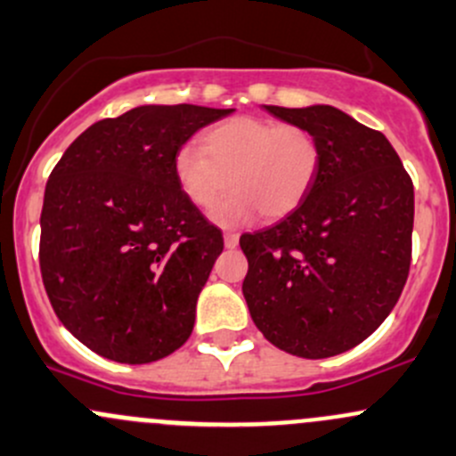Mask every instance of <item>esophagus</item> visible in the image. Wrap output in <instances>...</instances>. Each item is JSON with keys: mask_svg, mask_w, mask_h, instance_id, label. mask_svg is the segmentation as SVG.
<instances>
[{"mask_svg": "<svg viewBox=\"0 0 456 456\" xmlns=\"http://www.w3.org/2000/svg\"><path fill=\"white\" fill-rule=\"evenodd\" d=\"M238 242H240V236H238V233H233V232H224V247H227V248H236V247H238Z\"/></svg>", "mask_w": 456, "mask_h": 456, "instance_id": "obj_1", "label": "esophagus"}]
</instances>
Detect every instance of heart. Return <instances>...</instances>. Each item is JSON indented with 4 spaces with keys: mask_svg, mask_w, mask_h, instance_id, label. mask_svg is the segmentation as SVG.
<instances>
[{
    "mask_svg": "<svg viewBox=\"0 0 456 456\" xmlns=\"http://www.w3.org/2000/svg\"><path fill=\"white\" fill-rule=\"evenodd\" d=\"M322 168V144L303 125L257 117L220 121L201 136V149L183 147L175 158V177L194 208L212 209L214 223L233 227L262 214L279 220L312 192Z\"/></svg>",
    "mask_w": 456,
    "mask_h": 456,
    "instance_id": "obj_1",
    "label": "heart"
}]
</instances>
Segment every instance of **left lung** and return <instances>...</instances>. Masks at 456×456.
I'll return each instance as SVG.
<instances>
[{"label":"left lung","mask_w":456,"mask_h":456,"mask_svg":"<svg viewBox=\"0 0 456 456\" xmlns=\"http://www.w3.org/2000/svg\"><path fill=\"white\" fill-rule=\"evenodd\" d=\"M322 144L307 199L244 233L242 294L255 327L289 354L324 359L362 344L398 303L411 264L413 183L389 140L333 106H264Z\"/></svg>","instance_id":"1"}]
</instances>
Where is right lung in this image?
I'll return each instance as SVG.
<instances>
[{
    "label": "right lung",
    "mask_w": 456,
    "mask_h": 456,
    "mask_svg": "<svg viewBox=\"0 0 456 456\" xmlns=\"http://www.w3.org/2000/svg\"><path fill=\"white\" fill-rule=\"evenodd\" d=\"M233 108L138 106L90 125L49 175L41 274L60 322L118 363H151L190 338L223 233L188 201L175 158Z\"/></svg>",
    "instance_id": "1"
}]
</instances>
